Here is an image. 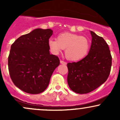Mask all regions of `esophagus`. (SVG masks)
<instances>
[{"label":"esophagus","mask_w":120,"mask_h":120,"mask_svg":"<svg viewBox=\"0 0 120 120\" xmlns=\"http://www.w3.org/2000/svg\"><path fill=\"white\" fill-rule=\"evenodd\" d=\"M60 63H61V64H65V65H66L67 64V62L63 61V60H60Z\"/></svg>","instance_id":"1"}]
</instances>
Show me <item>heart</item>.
I'll list each match as a JSON object with an SVG mask.
<instances>
[{
  "mask_svg": "<svg viewBox=\"0 0 120 120\" xmlns=\"http://www.w3.org/2000/svg\"><path fill=\"white\" fill-rule=\"evenodd\" d=\"M48 43L50 51L55 55L65 49V57L71 61L83 59L89 53L90 47V41L86 37L69 33L59 34L57 39L50 38Z\"/></svg>",
  "mask_w": 120,
  "mask_h": 120,
  "instance_id": "b5f03b06",
  "label": "heart"
}]
</instances>
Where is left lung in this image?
Segmentation results:
<instances>
[{
    "label": "left lung",
    "instance_id": "left-lung-1",
    "mask_svg": "<svg viewBox=\"0 0 120 120\" xmlns=\"http://www.w3.org/2000/svg\"><path fill=\"white\" fill-rule=\"evenodd\" d=\"M92 43L89 53L78 62L67 64L69 87L78 94L93 91L108 79L112 66V56L108 44L102 37L90 31Z\"/></svg>",
    "mask_w": 120,
    "mask_h": 120
}]
</instances>
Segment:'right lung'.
Masks as SVG:
<instances>
[{"mask_svg":"<svg viewBox=\"0 0 120 120\" xmlns=\"http://www.w3.org/2000/svg\"><path fill=\"white\" fill-rule=\"evenodd\" d=\"M52 30L37 29L17 38L8 56L9 75L16 86L25 93L37 94L49 86L51 77L60 64L49 53V40Z\"/></svg>","mask_w":120,"mask_h":120,"instance_id":"right-lung-1","label":"right lung"}]
</instances>
